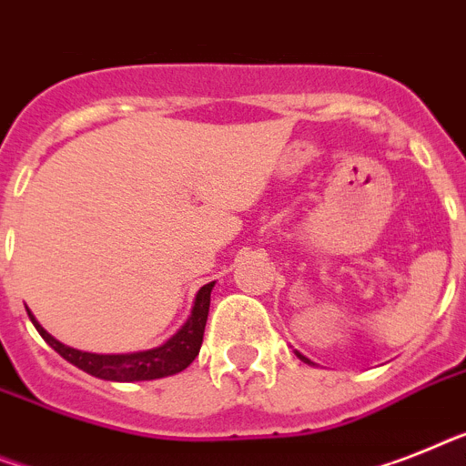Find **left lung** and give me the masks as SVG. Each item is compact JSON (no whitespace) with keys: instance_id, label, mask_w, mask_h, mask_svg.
<instances>
[{"instance_id":"obj_1","label":"left lung","mask_w":466,"mask_h":466,"mask_svg":"<svg viewBox=\"0 0 466 466\" xmlns=\"http://www.w3.org/2000/svg\"><path fill=\"white\" fill-rule=\"evenodd\" d=\"M299 357V360H305V362H309V360H307V357H302V355H298Z\"/></svg>"}]
</instances>
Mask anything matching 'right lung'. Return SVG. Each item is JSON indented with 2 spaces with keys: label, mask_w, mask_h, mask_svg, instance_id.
<instances>
[{
  "label": "right lung",
  "mask_w": 466,
  "mask_h": 466,
  "mask_svg": "<svg viewBox=\"0 0 466 466\" xmlns=\"http://www.w3.org/2000/svg\"><path fill=\"white\" fill-rule=\"evenodd\" d=\"M211 288L214 283L199 288L198 298H195V307H192L190 319L186 326L171 338L161 348L145 350V352H133V355H92V352H80L68 345H61L56 338H52L47 330L42 329L35 317L28 311L30 321L37 329L45 340L59 352L66 362L73 367L83 369L87 374L97 376L104 380H152V379H164V376L178 374L186 367H190L192 360L198 357L199 348H202V336H205L207 326V314H209V302H211Z\"/></svg>",
  "instance_id": "add662e5"
}]
</instances>
